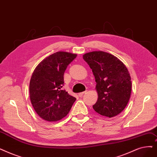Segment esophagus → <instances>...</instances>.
<instances>
[{"label":"esophagus","mask_w":157,"mask_h":157,"mask_svg":"<svg viewBox=\"0 0 157 157\" xmlns=\"http://www.w3.org/2000/svg\"><path fill=\"white\" fill-rule=\"evenodd\" d=\"M86 92H87V91H85V92H80V93H79V94H78L79 97H82L83 95V94H85Z\"/></svg>","instance_id":"esophagus-1"}]
</instances>
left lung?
Masks as SVG:
<instances>
[{
    "mask_svg": "<svg viewBox=\"0 0 157 157\" xmlns=\"http://www.w3.org/2000/svg\"><path fill=\"white\" fill-rule=\"evenodd\" d=\"M83 59L95 77L98 94L94 110L107 117L123 111L130 98L132 81L126 67L117 57L103 51L85 54Z\"/></svg>",
    "mask_w": 157,
    "mask_h": 157,
    "instance_id": "8db88e82",
    "label": "left lung"
}]
</instances>
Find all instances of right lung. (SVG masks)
I'll list each match as a JSON object with an SVG mask.
<instances>
[{
  "label": "right lung",
  "instance_id": "add662e5",
  "mask_svg": "<svg viewBox=\"0 0 157 157\" xmlns=\"http://www.w3.org/2000/svg\"><path fill=\"white\" fill-rule=\"evenodd\" d=\"M77 54L59 51L47 57L34 70L29 83L31 104L47 121L61 120L69 113L76 99L62 89L63 75Z\"/></svg>",
  "mask_w": 157,
  "mask_h": 157
}]
</instances>
